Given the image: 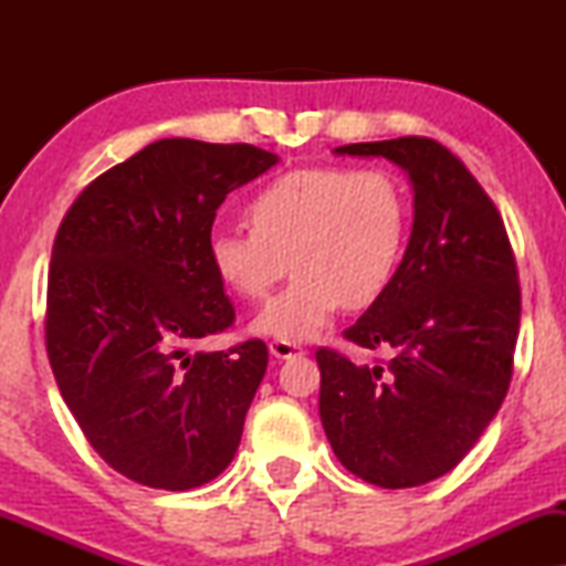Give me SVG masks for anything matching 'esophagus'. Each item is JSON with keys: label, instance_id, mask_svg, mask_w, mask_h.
Returning <instances> with one entry per match:
<instances>
[{"label": "esophagus", "instance_id": "34e87169", "mask_svg": "<svg viewBox=\"0 0 566 566\" xmlns=\"http://www.w3.org/2000/svg\"><path fill=\"white\" fill-rule=\"evenodd\" d=\"M270 355H275L277 360L298 358V355H304V347L296 343H285V339H273V343H270Z\"/></svg>", "mask_w": 566, "mask_h": 566}]
</instances>
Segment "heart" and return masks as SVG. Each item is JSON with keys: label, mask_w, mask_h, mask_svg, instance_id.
Returning a JSON list of instances; mask_svg holds the SVG:
<instances>
[{"label": "heart", "mask_w": 566, "mask_h": 566, "mask_svg": "<svg viewBox=\"0 0 566 566\" xmlns=\"http://www.w3.org/2000/svg\"><path fill=\"white\" fill-rule=\"evenodd\" d=\"M244 219L250 231H211L208 265L239 298L260 301L291 260L293 283L252 324L285 343L314 339L343 306L376 304L409 242L407 190L386 169H291L252 192Z\"/></svg>", "instance_id": "obj_1"}]
</instances>
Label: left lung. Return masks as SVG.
I'll use <instances>...</instances> for the list:
<instances>
[{
	"label": "left lung",
	"instance_id": "8db88e82",
	"mask_svg": "<svg viewBox=\"0 0 566 566\" xmlns=\"http://www.w3.org/2000/svg\"><path fill=\"white\" fill-rule=\"evenodd\" d=\"M335 154L405 169L415 221L389 291L345 329L391 360L355 366L319 347V417L355 476L384 490L420 486L474 448L505 399L521 327L515 254L490 196L443 144L401 136Z\"/></svg>",
	"mask_w": 566,
	"mask_h": 566
}]
</instances>
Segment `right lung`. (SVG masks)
<instances>
[{"label": "right lung", "mask_w": 566, "mask_h": 566, "mask_svg": "<svg viewBox=\"0 0 566 566\" xmlns=\"http://www.w3.org/2000/svg\"><path fill=\"white\" fill-rule=\"evenodd\" d=\"M275 161L252 144L161 138L92 180L61 221L45 350L84 438L138 484L192 490L234 459L268 347L196 350L234 324L206 242L229 192Z\"/></svg>", "instance_id": "right-lung-1"}]
</instances>
